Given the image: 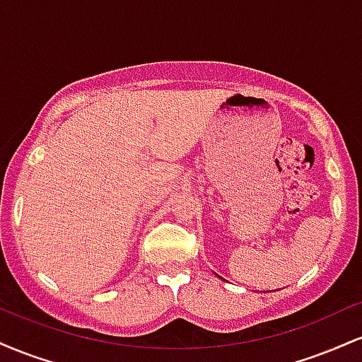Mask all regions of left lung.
Masks as SVG:
<instances>
[{"instance_id":"1","label":"left lung","mask_w":362,"mask_h":362,"mask_svg":"<svg viewBox=\"0 0 362 362\" xmlns=\"http://www.w3.org/2000/svg\"><path fill=\"white\" fill-rule=\"evenodd\" d=\"M218 277H219V276H218Z\"/></svg>"}]
</instances>
